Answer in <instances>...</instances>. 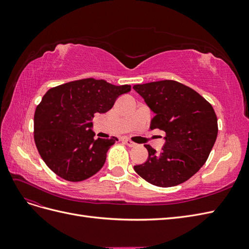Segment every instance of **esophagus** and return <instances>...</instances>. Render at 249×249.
<instances>
[{"label": "esophagus", "instance_id": "esophagus-1", "mask_svg": "<svg viewBox=\"0 0 249 249\" xmlns=\"http://www.w3.org/2000/svg\"><path fill=\"white\" fill-rule=\"evenodd\" d=\"M123 142L125 143V144H126L127 146H130V147H134L135 145H136V143H134L133 141H131L130 139H126V138H124V139H123Z\"/></svg>", "mask_w": 249, "mask_h": 249}]
</instances>
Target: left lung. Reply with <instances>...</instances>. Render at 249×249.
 <instances>
[{
  "mask_svg": "<svg viewBox=\"0 0 249 249\" xmlns=\"http://www.w3.org/2000/svg\"><path fill=\"white\" fill-rule=\"evenodd\" d=\"M133 88L155 113L150 129L166 134L161 153L144 145L147 161L134 166L135 171L158 187L186 182L206 163L216 141L218 124L212 105L192 88L172 80Z\"/></svg>",
  "mask_w": 249,
  "mask_h": 249,
  "instance_id": "1",
  "label": "left lung"
}]
</instances>
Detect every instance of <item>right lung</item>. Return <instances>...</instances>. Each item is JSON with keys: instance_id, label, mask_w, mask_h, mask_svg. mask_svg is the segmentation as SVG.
I'll use <instances>...</instances> for the list:
<instances>
[{"instance_id": "obj_1", "label": "right lung", "mask_w": 249, "mask_h": 249, "mask_svg": "<svg viewBox=\"0 0 249 249\" xmlns=\"http://www.w3.org/2000/svg\"><path fill=\"white\" fill-rule=\"evenodd\" d=\"M130 85L92 78L51 88L34 114V140L48 167L63 179L81 182L99 171L117 138L94 139L96 113L109 111Z\"/></svg>"}]
</instances>
